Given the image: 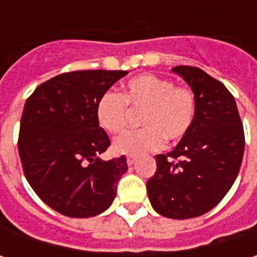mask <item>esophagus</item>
<instances>
[{"mask_svg": "<svg viewBox=\"0 0 257 257\" xmlns=\"http://www.w3.org/2000/svg\"><path fill=\"white\" fill-rule=\"evenodd\" d=\"M134 163H136V156H128L127 157V164L128 166H133Z\"/></svg>", "mask_w": 257, "mask_h": 257, "instance_id": "1", "label": "esophagus"}]
</instances>
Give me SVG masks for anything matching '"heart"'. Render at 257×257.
Returning <instances> with one entry per match:
<instances>
[{
	"instance_id": "obj_1",
	"label": "heart",
	"mask_w": 257,
	"mask_h": 257,
	"mask_svg": "<svg viewBox=\"0 0 257 257\" xmlns=\"http://www.w3.org/2000/svg\"><path fill=\"white\" fill-rule=\"evenodd\" d=\"M133 113L142 114L144 128L120 136L114 150L120 154H140L159 150L169 142H179L192 128L196 117V95L192 88L174 85L170 78L142 74L124 85L123 93L105 91L95 104V117L107 133L127 128Z\"/></svg>"
}]
</instances>
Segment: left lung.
<instances>
[{
	"mask_svg": "<svg viewBox=\"0 0 257 257\" xmlns=\"http://www.w3.org/2000/svg\"><path fill=\"white\" fill-rule=\"evenodd\" d=\"M173 73L196 95V117L170 153L156 156L147 194L159 214L190 219L212 210L230 190L242 164L244 133L236 101L220 81L190 65H177Z\"/></svg>",
	"mask_w": 257,
	"mask_h": 257,
	"instance_id": "1",
	"label": "left lung"
}]
</instances>
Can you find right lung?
Here are the masks:
<instances>
[{
    "mask_svg": "<svg viewBox=\"0 0 257 257\" xmlns=\"http://www.w3.org/2000/svg\"><path fill=\"white\" fill-rule=\"evenodd\" d=\"M127 71L83 70L45 81L25 101L18 153L37 196L68 217L107 210L127 172L125 156L101 160L110 139L95 117L100 95Z\"/></svg>",
    "mask_w": 257,
    "mask_h": 257,
    "instance_id": "obj_1",
    "label": "right lung"
}]
</instances>
